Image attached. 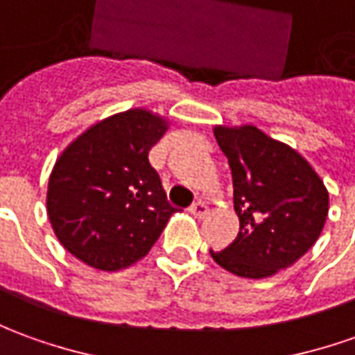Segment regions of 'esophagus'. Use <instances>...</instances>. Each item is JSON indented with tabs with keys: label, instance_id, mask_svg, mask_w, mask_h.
I'll list each match as a JSON object with an SVG mask.
<instances>
[{
	"label": "esophagus",
	"instance_id": "obj_1",
	"mask_svg": "<svg viewBox=\"0 0 355 355\" xmlns=\"http://www.w3.org/2000/svg\"><path fill=\"white\" fill-rule=\"evenodd\" d=\"M188 211H190L194 218H204V216H208L209 208L204 204V202H202V200H198V202H194V204L188 208Z\"/></svg>",
	"mask_w": 355,
	"mask_h": 355
}]
</instances>
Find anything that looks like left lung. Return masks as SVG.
<instances>
[{
	"label": "left lung",
	"instance_id": "obj_1",
	"mask_svg": "<svg viewBox=\"0 0 355 355\" xmlns=\"http://www.w3.org/2000/svg\"><path fill=\"white\" fill-rule=\"evenodd\" d=\"M233 177L239 235L211 259L241 278H268L291 266L319 239L329 192L305 159L254 126H216Z\"/></svg>",
	"mask_w": 355,
	"mask_h": 355
}]
</instances>
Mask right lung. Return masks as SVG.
<instances>
[{
    "label": "right lung",
    "mask_w": 355,
    "mask_h": 355,
    "mask_svg": "<svg viewBox=\"0 0 355 355\" xmlns=\"http://www.w3.org/2000/svg\"><path fill=\"white\" fill-rule=\"evenodd\" d=\"M165 132L167 120L134 108L66 147L48 180L46 209L67 252L116 272L151 250L175 214L147 157Z\"/></svg>",
    "instance_id": "add662e5"
}]
</instances>
